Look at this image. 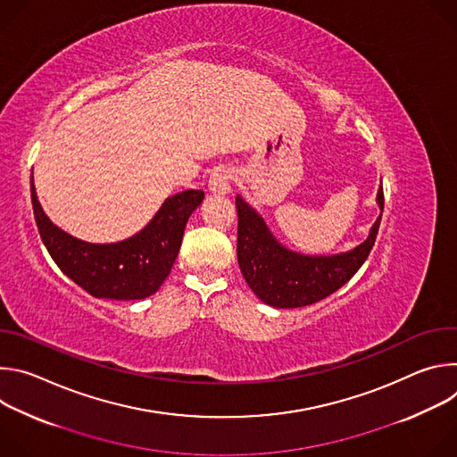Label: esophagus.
<instances>
[{"mask_svg": "<svg viewBox=\"0 0 457 457\" xmlns=\"http://www.w3.org/2000/svg\"><path fill=\"white\" fill-rule=\"evenodd\" d=\"M231 179H233V171L228 166H219L217 170H213V173L210 175L208 180V187L212 193L215 195H226L231 191Z\"/></svg>", "mask_w": 457, "mask_h": 457, "instance_id": "obj_1", "label": "esophagus"}]
</instances>
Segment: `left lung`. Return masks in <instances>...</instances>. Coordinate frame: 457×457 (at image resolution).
Returning a JSON list of instances; mask_svg holds the SVG:
<instances>
[{
  "label": "left lung",
  "mask_w": 457,
  "mask_h": 457,
  "mask_svg": "<svg viewBox=\"0 0 457 457\" xmlns=\"http://www.w3.org/2000/svg\"><path fill=\"white\" fill-rule=\"evenodd\" d=\"M383 213V187L378 189ZM238 215L237 258L251 291L278 309L311 305L347 284L367 260L379 229L381 215L365 242L333 256H305L280 245L266 222L240 197L235 199Z\"/></svg>",
  "instance_id": "obj_1"
}]
</instances>
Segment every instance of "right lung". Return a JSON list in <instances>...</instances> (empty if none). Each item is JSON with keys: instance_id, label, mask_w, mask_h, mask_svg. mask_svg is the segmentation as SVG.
<instances>
[{"instance_id": "right-lung-1", "label": "right lung", "mask_w": 457, "mask_h": 457, "mask_svg": "<svg viewBox=\"0 0 457 457\" xmlns=\"http://www.w3.org/2000/svg\"><path fill=\"white\" fill-rule=\"evenodd\" d=\"M34 219L57 268L96 298L143 300L170 275L189 215L201 206L203 189H186L166 199L152 222L115 244H88L61 231L45 215L30 177Z\"/></svg>"}]
</instances>
